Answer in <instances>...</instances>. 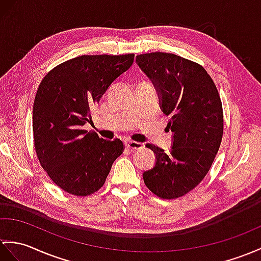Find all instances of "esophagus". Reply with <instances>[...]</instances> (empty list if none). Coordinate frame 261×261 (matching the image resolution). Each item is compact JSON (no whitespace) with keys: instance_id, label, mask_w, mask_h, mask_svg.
I'll return each mask as SVG.
<instances>
[{"instance_id":"1","label":"esophagus","mask_w":261,"mask_h":261,"mask_svg":"<svg viewBox=\"0 0 261 261\" xmlns=\"http://www.w3.org/2000/svg\"><path fill=\"white\" fill-rule=\"evenodd\" d=\"M126 148L130 149L131 151H136V150H140L143 148V144L140 142H137V141H128L125 143Z\"/></svg>"}]
</instances>
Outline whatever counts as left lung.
Instances as JSON below:
<instances>
[{"instance_id": "1", "label": "left lung", "mask_w": 261, "mask_h": 261, "mask_svg": "<svg viewBox=\"0 0 261 261\" xmlns=\"http://www.w3.org/2000/svg\"><path fill=\"white\" fill-rule=\"evenodd\" d=\"M139 68L158 92L172 132L170 152L147 143L155 165L143 172L145 186L162 199H175L201 182L219 150L222 105L213 79L201 65L172 53L137 56Z\"/></svg>"}]
</instances>
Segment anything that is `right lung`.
<instances>
[{
    "label": "right lung",
    "mask_w": 261,
    "mask_h": 261,
    "mask_svg": "<svg viewBox=\"0 0 261 261\" xmlns=\"http://www.w3.org/2000/svg\"><path fill=\"white\" fill-rule=\"evenodd\" d=\"M133 59L135 54L81 56L59 64L41 81L33 105L34 147L42 168L65 192L86 197L98 191L122 153L120 139L105 140L83 125Z\"/></svg>",
    "instance_id": "add662e5"
}]
</instances>
